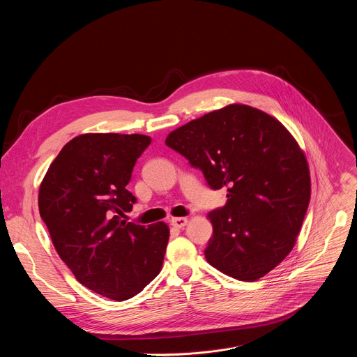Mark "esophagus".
<instances>
[{
  "instance_id": "1",
  "label": "esophagus",
  "mask_w": 357,
  "mask_h": 357,
  "mask_svg": "<svg viewBox=\"0 0 357 357\" xmlns=\"http://www.w3.org/2000/svg\"><path fill=\"white\" fill-rule=\"evenodd\" d=\"M186 223H188V219H186V218H174V219L171 220V225H172L174 227H176V229L185 227Z\"/></svg>"
}]
</instances>
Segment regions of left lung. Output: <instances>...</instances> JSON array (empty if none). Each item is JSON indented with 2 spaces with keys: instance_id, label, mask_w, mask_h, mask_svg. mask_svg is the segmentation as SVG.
<instances>
[{
  "instance_id": "left-lung-1",
  "label": "left lung",
  "mask_w": 357,
  "mask_h": 357,
  "mask_svg": "<svg viewBox=\"0 0 357 357\" xmlns=\"http://www.w3.org/2000/svg\"><path fill=\"white\" fill-rule=\"evenodd\" d=\"M165 144L227 188L209 213L208 263L238 281H256L292 250L311 197L307 158L289 131L267 113L230 105L172 131Z\"/></svg>"
}]
</instances>
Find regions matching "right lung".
Wrapping results in <instances>:
<instances>
[{
	"label": "right lung",
	"instance_id": "right-lung-1",
	"mask_svg": "<svg viewBox=\"0 0 357 357\" xmlns=\"http://www.w3.org/2000/svg\"><path fill=\"white\" fill-rule=\"evenodd\" d=\"M149 144L141 134L79 135L39 188V213L59 257L80 284L113 301L141 292L164 263L168 226L121 219L137 202L126 186Z\"/></svg>",
	"mask_w": 357,
	"mask_h": 357
}]
</instances>
